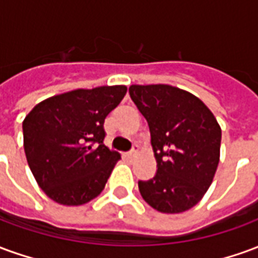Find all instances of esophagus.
I'll return each mask as SVG.
<instances>
[{"label":"esophagus","instance_id":"34e87169","mask_svg":"<svg viewBox=\"0 0 258 258\" xmlns=\"http://www.w3.org/2000/svg\"><path fill=\"white\" fill-rule=\"evenodd\" d=\"M137 152H138V148L134 146V149H133V151H130L128 153H125V157H127V159H134L135 155H137Z\"/></svg>","mask_w":258,"mask_h":258}]
</instances>
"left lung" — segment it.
Wrapping results in <instances>:
<instances>
[{
  "instance_id": "left-lung-1",
  "label": "left lung",
  "mask_w": 258,
  "mask_h": 258,
  "mask_svg": "<svg viewBox=\"0 0 258 258\" xmlns=\"http://www.w3.org/2000/svg\"><path fill=\"white\" fill-rule=\"evenodd\" d=\"M130 96L151 131L157 163L155 177L138 181L155 210L182 213L210 188L220 162L221 127L198 96L167 84L131 85Z\"/></svg>"
}]
</instances>
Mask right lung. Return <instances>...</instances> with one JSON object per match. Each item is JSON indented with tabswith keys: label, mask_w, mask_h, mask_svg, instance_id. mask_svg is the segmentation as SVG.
I'll list each match as a JSON object with an SVG mask.
<instances>
[{
	"label": "right lung",
	"mask_w": 258,
	"mask_h": 258,
	"mask_svg": "<svg viewBox=\"0 0 258 258\" xmlns=\"http://www.w3.org/2000/svg\"><path fill=\"white\" fill-rule=\"evenodd\" d=\"M125 85L74 90L48 98L23 120V146L37 184L49 199L80 206L95 199L120 160L103 145V123Z\"/></svg>",
	"instance_id": "add662e5"
}]
</instances>
